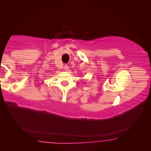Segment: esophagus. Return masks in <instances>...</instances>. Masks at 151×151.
Returning <instances> with one entry per match:
<instances>
[{"instance_id":"esophagus-1","label":"esophagus","mask_w":151,"mask_h":151,"mask_svg":"<svg viewBox=\"0 0 151 151\" xmlns=\"http://www.w3.org/2000/svg\"><path fill=\"white\" fill-rule=\"evenodd\" d=\"M64 69H65V71H67L68 69H69V66H68V65H65V66H64Z\"/></svg>"}]
</instances>
